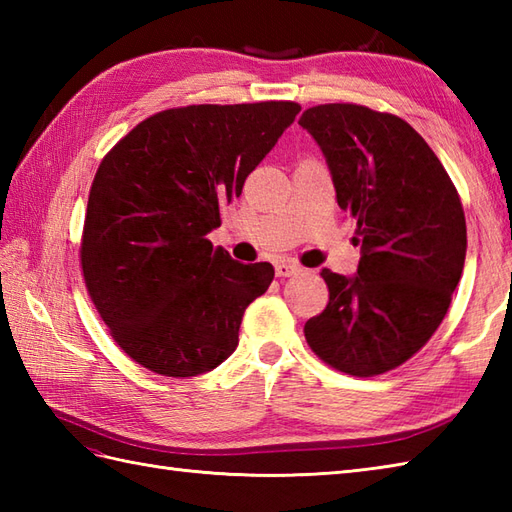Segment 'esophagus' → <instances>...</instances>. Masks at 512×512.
Here are the masks:
<instances>
[{"instance_id":"34e87169","label":"esophagus","mask_w":512,"mask_h":512,"mask_svg":"<svg viewBox=\"0 0 512 512\" xmlns=\"http://www.w3.org/2000/svg\"><path fill=\"white\" fill-rule=\"evenodd\" d=\"M299 270H301V266L295 264V262H277L275 264L277 277H292V275H297Z\"/></svg>"}]
</instances>
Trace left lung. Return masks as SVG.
Segmentation results:
<instances>
[{
	"label": "left lung",
	"mask_w": 512,
	"mask_h": 512,
	"mask_svg": "<svg viewBox=\"0 0 512 512\" xmlns=\"http://www.w3.org/2000/svg\"><path fill=\"white\" fill-rule=\"evenodd\" d=\"M299 125L321 147L361 246L356 275L321 270L330 301L306 323V341L345 374H385L416 354L449 310L466 257L460 195L398 116L330 103L310 107Z\"/></svg>",
	"instance_id": "8db88e82"
}]
</instances>
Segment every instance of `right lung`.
Returning <instances> with one entry per match:
<instances>
[{"instance_id": "add662e5", "label": "right lung", "mask_w": 512, "mask_h": 512, "mask_svg": "<svg viewBox=\"0 0 512 512\" xmlns=\"http://www.w3.org/2000/svg\"><path fill=\"white\" fill-rule=\"evenodd\" d=\"M297 103L189 105L138 123L96 171L85 213V286L121 350L189 378L235 352L244 310L275 268L239 264L206 239Z\"/></svg>"}]
</instances>
